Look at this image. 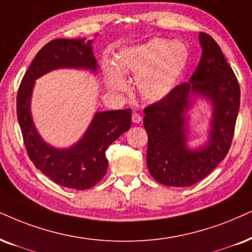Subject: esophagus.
I'll return each mask as SVG.
<instances>
[{
  "instance_id": "obj_1",
  "label": "esophagus",
  "mask_w": 252,
  "mask_h": 252,
  "mask_svg": "<svg viewBox=\"0 0 252 252\" xmlns=\"http://www.w3.org/2000/svg\"><path fill=\"white\" fill-rule=\"evenodd\" d=\"M131 120H132V123H135V124H138V123H141V122H142V116L139 115V114H137V113H133V114H132V117H131Z\"/></svg>"
}]
</instances>
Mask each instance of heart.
Returning <instances> with one entry per match:
<instances>
[{"mask_svg": "<svg viewBox=\"0 0 252 252\" xmlns=\"http://www.w3.org/2000/svg\"><path fill=\"white\" fill-rule=\"evenodd\" d=\"M189 63V51L178 40L152 38L145 43L123 49L115 67L107 68V84L111 91L126 88L123 74L136 76L139 93L146 100L158 101L173 91Z\"/></svg>", "mask_w": 252, "mask_h": 252, "instance_id": "1", "label": "heart"}]
</instances>
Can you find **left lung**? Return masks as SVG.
<instances>
[{"mask_svg": "<svg viewBox=\"0 0 252 252\" xmlns=\"http://www.w3.org/2000/svg\"><path fill=\"white\" fill-rule=\"evenodd\" d=\"M202 56L189 82L144 109L148 132L146 165L152 178L165 186L186 187L208 176L227 156L240 109V85L218 43L199 34ZM197 98L211 103L212 116L204 144L188 145V111Z\"/></svg>", "mask_w": 252, "mask_h": 252, "instance_id": "left-lung-1", "label": "left lung"}]
</instances>
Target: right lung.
Returning <instances> with one entry per match:
<instances>
[{"instance_id":"obj_1","label":"right lung","mask_w":252,"mask_h":252,"mask_svg":"<svg viewBox=\"0 0 252 252\" xmlns=\"http://www.w3.org/2000/svg\"><path fill=\"white\" fill-rule=\"evenodd\" d=\"M88 71L96 75L98 65L93 52V40L55 39L41 49L29 66L17 93V119L28 155L38 170L60 186L87 189L106 174V150L128 131L131 109L96 111L87 130L75 144L57 148L39 135L31 114V97L36 80L56 69Z\"/></svg>"}]
</instances>
